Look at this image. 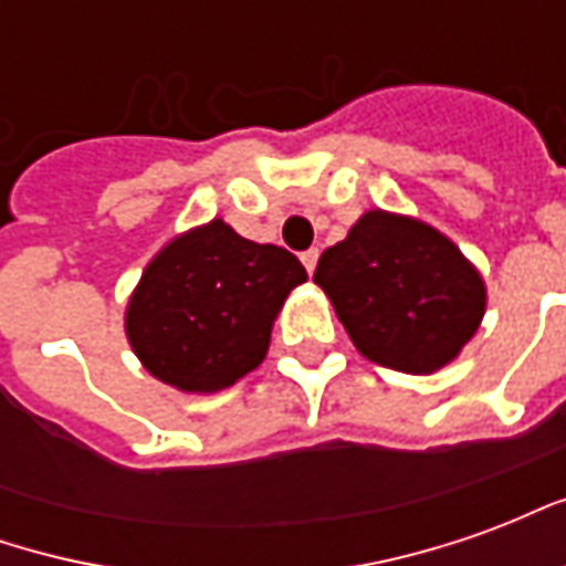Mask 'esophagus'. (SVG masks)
I'll return each instance as SVG.
<instances>
[{
    "mask_svg": "<svg viewBox=\"0 0 566 566\" xmlns=\"http://www.w3.org/2000/svg\"><path fill=\"white\" fill-rule=\"evenodd\" d=\"M300 260H303V266H306V272L312 275V272H315V266H318V248H308V251H303V254H300Z\"/></svg>",
    "mask_w": 566,
    "mask_h": 566,
    "instance_id": "34e87169",
    "label": "esophagus"
}]
</instances>
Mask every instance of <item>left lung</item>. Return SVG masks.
<instances>
[{
  "instance_id": "left-lung-1",
  "label": "left lung",
  "mask_w": 566,
  "mask_h": 566,
  "mask_svg": "<svg viewBox=\"0 0 566 566\" xmlns=\"http://www.w3.org/2000/svg\"><path fill=\"white\" fill-rule=\"evenodd\" d=\"M315 284L360 355L409 376H430L461 355L485 318L488 287L437 227L369 209L327 248Z\"/></svg>"
}]
</instances>
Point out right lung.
<instances>
[{
    "label": "right lung",
    "instance_id": "obj_1",
    "mask_svg": "<svg viewBox=\"0 0 566 566\" xmlns=\"http://www.w3.org/2000/svg\"><path fill=\"white\" fill-rule=\"evenodd\" d=\"M306 279L291 251L211 218L172 235L142 270L124 315L129 348L175 391L218 394L263 364L284 300Z\"/></svg>",
    "mask_w": 566,
    "mask_h": 566
}]
</instances>
